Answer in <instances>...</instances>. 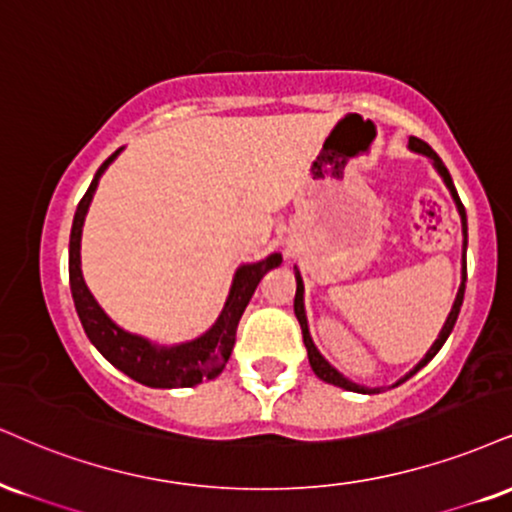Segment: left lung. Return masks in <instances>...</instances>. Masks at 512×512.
I'll use <instances>...</instances> for the list:
<instances>
[{"label":"left lung","instance_id":"1","mask_svg":"<svg viewBox=\"0 0 512 512\" xmlns=\"http://www.w3.org/2000/svg\"><path fill=\"white\" fill-rule=\"evenodd\" d=\"M408 150H410V152H415V155L427 157L429 162H432V166L436 169V174H439V176L443 178V183H446V188H448V193H451V197H453L455 207H458L460 224H463V269H460V288H458V293H455L453 307H451V312H448L446 322H443V326H441L439 336H436V341L432 343V348H429L427 353H424L422 360L417 362V365L412 367L410 372L405 374V377H400L393 386L403 384V381H408V379L412 377V374L420 372V369H422L424 365H427V362L432 360V357H434L436 353H439L443 343H446V338L451 336V331H453V326H455V319H458V315H460V307H463V298H465V281H467V260H465V255H467V214H465L463 202H460V197H458V190H455V186H453V178H451V174H448L446 166H443L441 157L436 155V152H434L432 147H429L427 143H422L420 138H410V140H408ZM293 269H295V283H298V288H295L293 310H295V317H298V322H300V329H303V343H305V348H307V357H310V367H312V372H315L317 377L322 379V381H326V384L341 386V389H346V391H353V393H367V396H369V393H379V391H381L379 386H374V389H369V386H362V384H357V381H353V379L343 377V374L338 372V369H336L334 365H331V362L326 360V357H324L322 353H319L317 346H315V341H312V336H310V326H307V315H305V283H303V276H300L298 267H293Z\"/></svg>","mask_w":512,"mask_h":512}]
</instances>
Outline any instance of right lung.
Segmentation results:
<instances>
[{"mask_svg": "<svg viewBox=\"0 0 512 512\" xmlns=\"http://www.w3.org/2000/svg\"><path fill=\"white\" fill-rule=\"evenodd\" d=\"M121 152L123 147H119L97 169L88 193L78 202L76 217H73L69 240V281L73 305H76L80 324H83L92 346L100 350L104 360L112 362L119 372L135 379L138 384L150 386V389H188V386H197L224 372L226 362H229L233 353V346H236L238 322L250 303L252 293H255L257 283L262 281V276L269 269L279 267L283 257L279 252H272V255L264 257L260 262L240 264L236 274H233L229 298H226L224 310H221L217 322L209 326L205 334L193 338V341L162 346V343L150 341V338L121 329L102 310L95 295L90 293L88 283L83 279V269H80V236H83L85 214H88L92 195H95L102 174Z\"/></svg>", "mask_w": 512, "mask_h": 512, "instance_id": "1", "label": "right lung"}]
</instances>
